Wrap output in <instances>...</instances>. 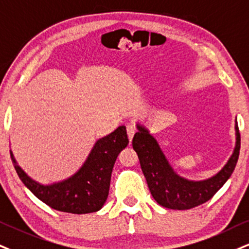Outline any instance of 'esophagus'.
<instances>
[{"mask_svg": "<svg viewBox=\"0 0 249 249\" xmlns=\"http://www.w3.org/2000/svg\"><path fill=\"white\" fill-rule=\"evenodd\" d=\"M136 127H135L134 124H127V134H128V137H129V140L131 141L133 140L135 133H136Z\"/></svg>", "mask_w": 249, "mask_h": 249, "instance_id": "34e87169", "label": "esophagus"}]
</instances>
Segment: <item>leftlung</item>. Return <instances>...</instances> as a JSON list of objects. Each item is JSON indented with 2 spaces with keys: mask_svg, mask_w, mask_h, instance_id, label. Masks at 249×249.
<instances>
[{
  "mask_svg": "<svg viewBox=\"0 0 249 249\" xmlns=\"http://www.w3.org/2000/svg\"><path fill=\"white\" fill-rule=\"evenodd\" d=\"M133 148L139 156L141 168L145 177L152 197L161 207L187 210L203 204L213 197L234 171L240 151V133L235 124V148L232 156L218 173L209 179L194 181L174 172L155 137L142 124H137Z\"/></svg>",
  "mask_w": 249,
  "mask_h": 249,
  "instance_id": "8db88e82",
  "label": "left lung"
}]
</instances>
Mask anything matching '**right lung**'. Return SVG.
<instances>
[{
    "label": "right lung",
    "instance_id": "right-lung-1",
    "mask_svg": "<svg viewBox=\"0 0 249 249\" xmlns=\"http://www.w3.org/2000/svg\"><path fill=\"white\" fill-rule=\"evenodd\" d=\"M129 143L124 125L99 139L87 160L68 179L41 185L27 176L10 150L12 164L21 182L52 209L69 213H96L103 208L109 192L110 176L119 153Z\"/></svg>",
    "mask_w": 249,
    "mask_h": 249
}]
</instances>
